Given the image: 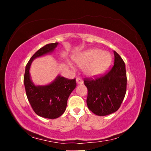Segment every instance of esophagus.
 Returning <instances> with one entry per match:
<instances>
[{
    "label": "esophagus",
    "instance_id": "1",
    "mask_svg": "<svg viewBox=\"0 0 151 151\" xmlns=\"http://www.w3.org/2000/svg\"><path fill=\"white\" fill-rule=\"evenodd\" d=\"M76 82H77V84H83V81H82V80L80 79V78H76Z\"/></svg>",
    "mask_w": 151,
    "mask_h": 151
}]
</instances>
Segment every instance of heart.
I'll return each mask as SVG.
<instances>
[{"mask_svg":"<svg viewBox=\"0 0 151 151\" xmlns=\"http://www.w3.org/2000/svg\"><path fill=\"white\" fill-rule=\"evenodd\" d=\"M74 61L80 67H84V72L90 77H98L108 69L112 62L111 53L99 49L86 50L74 58Z\"/></svg>","mask_w":151,"mask_h":151,"instance_id":"b5f03b06","label":"heart"}]
</instances>
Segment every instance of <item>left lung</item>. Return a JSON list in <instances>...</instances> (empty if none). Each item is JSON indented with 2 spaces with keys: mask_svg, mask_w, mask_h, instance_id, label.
<instances>
[{
  "mask_svg": "<svg viewBox=\"0 0 151 151\" xmlns=\"http://www.w3.org/2000/svg\"><path fill=\"white\" fill-rule=\"evenodd\" d=\"M114 65L106 74L96 80H84L87 87L86 104L94 114L105 116L116 112L122 102L127 91V73L125 63L116 51Z\"/></svg>",
  "mask_w": 151,
  "mask_h": 151,
  "instance_id": "left-lung-1",
  "label": "left lung"
}]
</instances>
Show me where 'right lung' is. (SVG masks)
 Segmentation results:
<instances>
[{
	"instance_id": "obj_1",
	"label": "right lung",
	"mask_w": 151,
	"mask_h": 151,
	"mask_svg": "<svg viewBox=\"0 0 151 151\" xmlns=\"http://www.w3.org/2000/svg\"><path fill=\"white\" fill-rule=\"evenodd\" d=\"M58 42L46 45L36 51L27 64L24 84L27 99L33 110L39 116L55 119L66 110L68 98L76 86V79L68 80L58 75L47 85H36L31 78L29 70L32 62L37 58L53 52Z\"/></svg>"
}]
</instances>
